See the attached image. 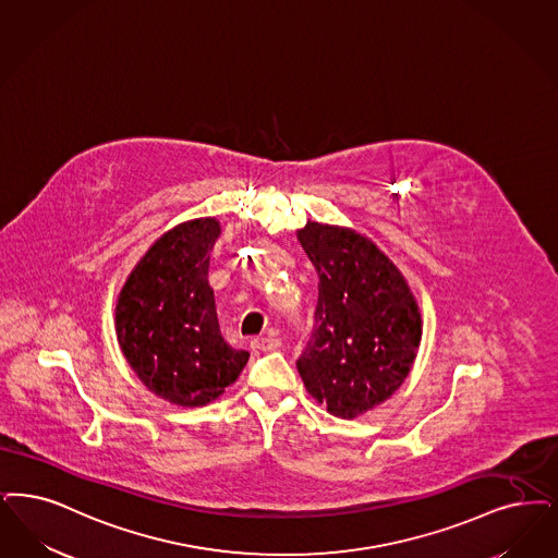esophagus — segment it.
Segmentation results:
<instances>
[{
  "mask_svg": "<svg viewBox=\"0 0 558 558\" xmlns=\"http://www.w3.org/2000/svg\"><path fill=\"white\" fill-rule=\"evenodd\" d=\"M251 349H257V351H276V349H280V340H278L276 336L253 338V340H251Z\"/></svg>",
  "mask_w": 558,
  "mask_h": 558,
  "instance_id": "1",
  "label": "esophagus"
}]
</instances>
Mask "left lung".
I'll use <instances>...</instances> for the list:
<instances>
[{"instance_id": "obj_1", "label": "left lung", "mask_w": 558, "mask_h": 558, "mask_svg": "<svg viewBox=\"0 0 558 558\" xmlns=\"http://www.w3.org/2000/svg\"><path fill=\"white\" fill-rule=\"evenodd\" d=\"M296 239L317 271L313 330L296 369L328 413L353 420L409 376L422 315L401 271L355 230L307 222Z\"/></svg>"}]
</instances>
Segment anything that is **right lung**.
Listing matches in <instances>:
<instances>
[{
    "mask_svg": "<svg viewBox=\"0 0 558 558\" xmlns=\"http://www.w3.org/2000/svg\"><path fill=\"white\" fill-rule=\"evenodd\" d=\"M220 236L214 218L166 232L136 264L116 305V330L134 374L180 407L216 401L248 361L223 342L207 284L209 255Z\"/></svg>",
    "mask_w": 558,
    "mask_h": 558,
    "instance_id": "add662e5",
    "label": "right lung"
}]
</instances>
